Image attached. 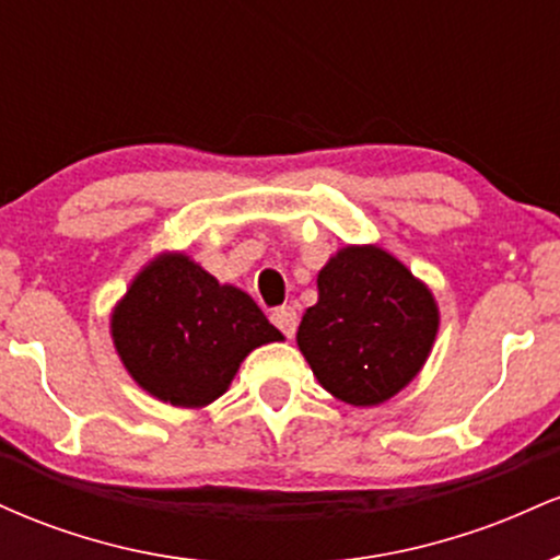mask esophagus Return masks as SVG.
I'll use <instances>...</instances> for the list:
<instances>
[{
  "mask_svg": "<svg viewBox=\"0 0 560 560\" xmlns=\"http://www.w3.org/2000/svg\"><path fill=\"white\" fill-rule=\"evenodd\" d=\"M271 320L276 324V329H281V334L284 337H294V331H298V311L289 305H281L276 307V311L271 313Z\"/></svg>",
  "mask_w": 560,
  "mask_h": 560,
  "instance_id": "obj_1",
  "label": "esophagus"
}]
</instances>
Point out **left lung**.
<instances>
[{
    "label": "left lung",
    "instance_id": "left-lung-1",
    "mask_svg": "<svg viewBox=\"0 0 560 560\" xmlns=\"http://www.w3.org/2000/svg\"><path fill=\"white\" fill-rule=\"evenodd\" d=\"M298 347L313 376L355 408L387 402L427 363L440 307L432 289L378 244H345L318 271Z\"/></svg>",
    "mask_w": 560,
    "mask_h": 560
}]
</instances>
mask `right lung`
<instances>
[{
  "label": "right lung",
  "instance_id": "1",
  "mask_svg": "<svg viewBox=\"0 0 560 560\" xmlns=\"http://www.w3.org/2000/svg\"><path fill=\"white\" fill-rule=\"evenodd\" d=\"M110 337L147 395L205 408L231 387L255 347L284 334L240 287L221 284L186 253H160L115 302Z\"/></svg>",
  "mask_w": 560,
  "mask_h": 560
}]
</instances>
